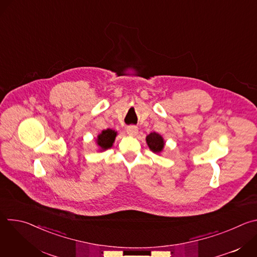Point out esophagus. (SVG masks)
<instances>
[{"instance_id": "1", "label": "esophagus", "mask_w": 257, "mask_h": 257, "mask_svg": "<svg viewBox=\"0 0 257 257\" xmlns=\"http://www.w3.org/2000/svg\"><path fill=\"white\" fill-rule=\"evenodd\" d=\"M127 133L131 136H135L138 133V128L136 126H128L126 129Z\"/></svg>"}]
</instances>
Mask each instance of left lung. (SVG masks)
<instances>
[{
	"instance_id": "left-lung-1",
	"label": "left lung",
	"mask_w": 257,
	"mask_h": 257,
	"mask_svg": "<svg viewBox=\"0 0 257 257\" xmlns=\"http://www.w3.org/2000/svg\"><path fill=\"white\" fill-rule=\"evenodd\" d=\"M146 143H148L150 150L155 154L162 153L165 146V141L163 136L156 132H153L146 136Z\"/></svg>"
}]
</instances>
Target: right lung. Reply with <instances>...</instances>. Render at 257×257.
<instances>
[{"mask_svg": "<svg viewBox=\"0 0 257 257\" xmlns=\"http://www.w3.org/2000/svg\"><path fill=\"white\" fill-rule=\"evenodd\" d=\"M116 136H117V132L115 130L106 129L101 131V133L97 135V139H96V144L98 145L99 151L103 152L111 149Z\"/></svg>", "mask_w": 257, "mask_h": 257, "instance_id": "right-lung-1", "label": "right lung"}]
</instances>
